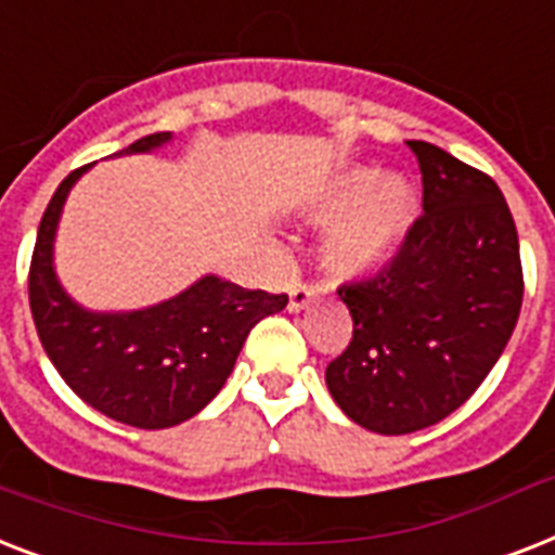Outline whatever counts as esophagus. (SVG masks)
I'll return each instance as SVG.
<instances>
[{"mask_svg": "<svg viewBox=\"0 0 555 555\" xmlns=\"http://www.w3.org/2000/svg\"><path fill=\"white\" fill-rule=\"evenodd\" d=\"M313 302V287L308 285H294L291 287V299H287V311L299 313Z\"/></svg>", "mask_w": 555, "mask_h": 555, "instance_id": "obj_1", "label": "esophagus"}]
</instances>
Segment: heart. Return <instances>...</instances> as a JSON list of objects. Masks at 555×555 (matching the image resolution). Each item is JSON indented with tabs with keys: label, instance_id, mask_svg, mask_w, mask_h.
I'll return each instance as SVG.
<instances>
[{
	"label": "heart",
	"instance_id": "obj_1",
	"mask_svg": "<svg viewBox=\"0 0 555 555\" xmlns=\"http://www.w3.org/2000/svg\"><path fill=\"white\" fill-rule=\"evenodd\" d=\"M417 216V190L400 172L348 169L311 201L308 218L334 221L322 238V264L337 276H360L395 253Z\"/></svg>",
	"mask_w": 555,
	"mask_h": 555
}]
</instances>
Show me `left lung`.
I'll use <instances>...</instances> for the list:
<instances>
[{
  "instance_id": "8db88e82",
  "label": "left lung",
  "mask_w": 555,
  "mask_h": 555,
  "mask_svg": "<svg viewBox=\"0 0 555 555\" xmlns=\"http://www.w3.org/2000/svg\"><path fill=\"white\" fill-rule=\"evenodd\" d=\"M423 216L391 264L337 291L354 320L325 369L337 405L377 435H409L464 405L504 354L525 279L499 184L440 146L409 141Z\"/></svg>"
}]
</instances>
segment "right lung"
Returning a JSON list of instances; mask_svg holds the SVG:
<instances>
[{
    "label": "right lung",
    "mask_w": 555,
    "mask_h": 555,
    "mask_svg": "<svg viewBox=\"0 0 555 555\" xmlns=\"http://www.w3.org/2000/svg\"><path fill=\"white\" fill-rule=\"evenodd\" d=\"M172 132L146 134L117 155L155 152ZM74 169L39 221L28 299L39 343L74 395L134 429H169L198 414L230 377L244 339L279 313L287 296L244 291L207 273L186 291L138 311H89L68 296L54 268L65 198L86 176Z\"/></svg>",
    "instance_id": "add662e5"
}]
</instances>
